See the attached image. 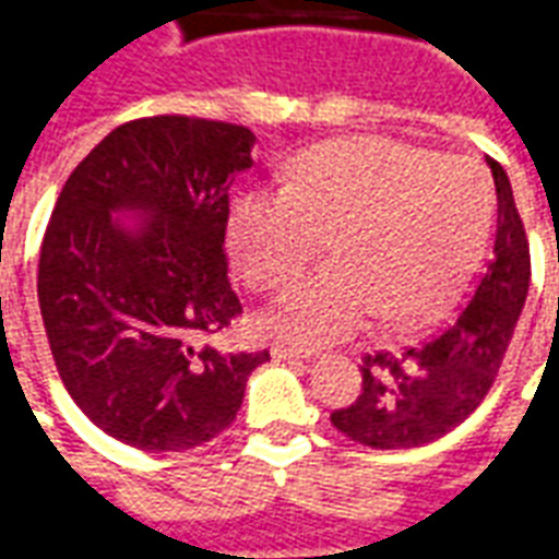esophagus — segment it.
<instances>
[{
	"label": "esophagus",
	"mask_w": 559,
	"mask_h": 559,
	"mask_svg": "<svg viewBox=\"0 0 559 559\" xmlns=\"http://www.w3.org/2000/svg\"><path fill=\"white\" fill-rule=\"evenodd\" d=\"M272 356L278 362H287V359H302V362H311L314 359V350H299V347H290V344H272Z\"/></svg>",
	"instance_id": "esophagus-1"
}]
</instances>
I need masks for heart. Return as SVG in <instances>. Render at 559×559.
<instances>
[{
	"label": "heart",
	"instance_id": "1",
	"mask_svg": "<svg viewBox=\"0 0 559 559\" xmlns=\"http://www.w3.org/2000/svg\"><path fill=\"white\" fill-rule=\"evenodd\" d=\"M491 221V182L476 160L347 138L302 152L284 191L236 197L227 245L251 287L281 290L326 239L335 266L260 317L272 335L320 347L377 314L392 329L443 317L479 269Z\"/></svg>",
	"mask_w": 559,
	"mask_h": 559
}]
</instances>
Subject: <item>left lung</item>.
Wrapping results in <instances>:
<instances>
[{
  "mask_svg": "<svg viewBox=\"0 0 559 559\" xmlns=\"http://www.w3.org/2000/svg\"><path fill=\"white\" fill-rule=\"evenodd\" d=\"M497 188V239L488 272L449 326L401 356L362 359V392L332 413V425L371 449H413L440 440L493 386L530 287L527 233L509 176L488 160Z\"/></svg>",
  "mask_w": 559,
  "mask_h": 559,
  "instance_id": "8db88e82",
  "label": "left lung"
}]
</instances>
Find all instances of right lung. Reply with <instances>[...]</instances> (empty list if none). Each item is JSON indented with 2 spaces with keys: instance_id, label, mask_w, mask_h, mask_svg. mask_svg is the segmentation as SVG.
Segmentation results:
<instances>
[{
  "instance_id": "right-lung-1",
  "label": "right lung",
  "mask_w": 559,
  "mask_h": 559,
  "mask_svg": "<svg viewBox=\"0 0 559 559\" xmlns=\"http://www.w3.org/2000/svg\"><path fill=\"white\" fill-rule=\"evenodd\" d=\"M242 126L152 116L68 176L38 260V305L68 395L104 433L185 452L230 428L263 353L212 344L242 314L224 257Z\"/></svg>"
}]
</instances>
